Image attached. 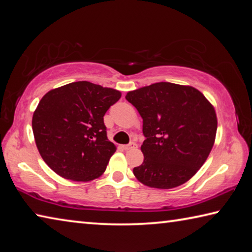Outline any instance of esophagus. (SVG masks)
<instances>
[{
	"label": "esophagus",
	"mask_w": 252,
	"mask_h": 252,
	"mask_svg": "<svg viewBox=\"0 0 252 252\" xmlns=\"http://www.w3.org/2000/svg\"><path fill=\"white\" fill-rule=\"evenodd\" d=\"M138 147V144L134 143V142H131L130 144H126V146H122L123 150H131V149H134Z\"/></svg>",
	"instance_id": "esophagus-1"
}]
</instances>
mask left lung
<instances>
[{"label":"left lung","mask_w":252,"mask_h":252,"mask_svg":"<svg viewBox=\"0 0 252 252\" xmlns=\"http://www.w3.org/2000/svg\"><path fill=\"white\" fill-rule=\"evenodd\" d=\"M143 120V162L133 169L142 185L172 189L190 180L215 144L216 110L190 85L158 82L126 93Z\"/></svg>","instance_id":"left-lung-1"}]
</instances>
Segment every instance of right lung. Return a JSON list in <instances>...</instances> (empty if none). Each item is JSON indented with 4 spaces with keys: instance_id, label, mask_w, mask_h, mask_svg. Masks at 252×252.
<instances>
[{
    "instance_id": "1",
    "label": "right lung",
    "mask_w": 252,
    "mask_h": 252,
    "mask_svg": "<svg viewBox=\"0 0 252 252\" xmlns=\"http://www.w3.org/2000/svg\"><path fill=\"white\" fill-rule=\"evenodd\" d=\"M121 92L88 81L52 89L32 118L42 159L60 177L88 182L101 177L117 147L106 138L103 117Z\"/></svg>"
}]
</instances>
